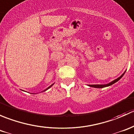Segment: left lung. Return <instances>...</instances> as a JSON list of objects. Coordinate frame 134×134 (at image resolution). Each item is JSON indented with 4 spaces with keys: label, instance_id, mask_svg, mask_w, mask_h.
<instances>
[{
    "label": "left lung",
    "instance_id": "8db88e82",
    "mask_svg": "<svg viewBox=\"0 0 134 134\" xmlns=\"http://www.w3.org/2000/svg\"><path fill=\"white\" fill-rule=\"evenodd\" d=\"M126 71H125V72H124L123 74H122V75L121 76H119V78H117V79L114 80H113L112 82H109V83H107V84H93V85H87L88 86H90V87H94V88H103V87H108L109 86H111L112 84H113V83H115V82H117V81L119 80L120 79H121V78H122V76H123V75H125Z\"/></svg>",
    "mask_w": 134,
    "mask_h": 134
}]
</instances>
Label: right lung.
I'll list each match as a JSON object with an SVG mask.
<instances>
[{
	"label": "right lung",
	"mask_w": 134,
	"mask_h": 134,
	"mask_svg": "<svg viewBox=\"0 0 134 134\" xmlns=\"http://www.w3.org/2000/svg\"><path fill=\"white\" fill-rule=\"evenodd\" d=\"M53 85H54V83H53V84H52V85H51V86H49V87H47V89H46V90H44V91H47V90H48V89H49V88H50V87H52V86H53ZM34 94H35V93H34Z\"/></svg>",
	"instance_id": "right-lung-1"
}]
</instances>
